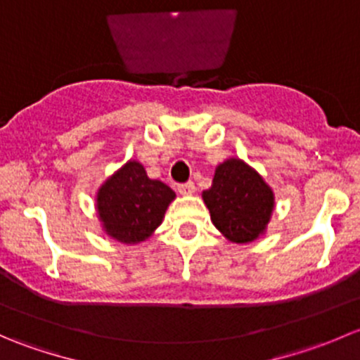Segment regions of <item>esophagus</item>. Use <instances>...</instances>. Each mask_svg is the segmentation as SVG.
I'll return each instance as SVG.
<instances>
[{
  "label": "esophagus",
  "mask_w": 360,
  "mask_h": 360,
  "mask_svg": "<svg viewBox=\"0 0 360 360\" xmlns=\"http://www.w3.org/2000/svg\"><path fill=\"white\" fill-rule=\"evenodd\" d=\"M177 191H179L181 195H184V197H188V195H193L195 193V184L191 183V181H188V183L179 184V186H177Z\"/></svg>",
  "instance_id": "obj_1"
}]
</instances>
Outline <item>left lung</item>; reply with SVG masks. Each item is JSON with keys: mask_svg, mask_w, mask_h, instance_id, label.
Here are the masks:
<instances>
[{"mask_svg": "<svg viewBox=\"0 0 360 360\" xmlns=\"http://www.w3.org/2000/svg\"><path fill=\"white\" fill-rule=\"evenodd\" d=\"M202 198L214 226L235 244L259 238L275 207L274 190L240 158H228L216 167L212 186Z\"/></svg>", "mask_w": 360, "mask_h": 360, "instance_id": "obj_1", "label": "left lung"}]
</instances>
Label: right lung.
<instances>
[{
	"mask_svg": "<svg viewBox=\"0 0 360 360\" xmlns=\"http://www.w3.org/2000/svg\"><path fill=\"white\" fill-rule=\"evenodd\" d=\"M176 193L150 179L143 163L129 160L97 190L96 207L103 230L122 244H139L162 224Z\"/></svg>",
	"mask_w": 360,
	"mask_h": 360,
	"instance_id": "right-lung-1",
	"label": "right lung"
}]
</instances>
